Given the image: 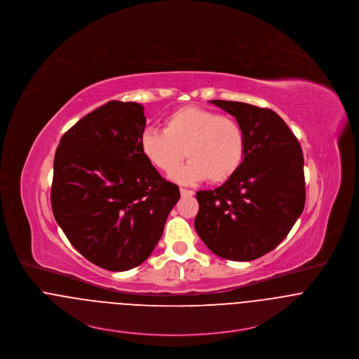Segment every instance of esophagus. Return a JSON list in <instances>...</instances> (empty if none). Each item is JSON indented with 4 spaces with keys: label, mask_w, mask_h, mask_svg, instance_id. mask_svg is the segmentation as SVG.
I'll list each match as a JSON object with an SVG mask.
<instances>
[{
    "label": "esophagus",
    "mask_w": 359,
    "mask_h": 359,
    "mask_svg": "<svg viewBox=\"0 0 359 359\" xmlns=\"http://www.w3.org/2000/svg\"><path fill=\"white\" fill-rule=\"evenodd\" d=\"M180 192H181V196H192L195 194L194 191H191V189H184V188H181Z\"/></svg>",
    "instance_id": "34e87169"
}]
</instances>
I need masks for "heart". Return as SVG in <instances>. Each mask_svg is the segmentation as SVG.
Instances as JSON below:
<instances>
[{"instance_id": "heart-1", "label": "heart", "mask_w": 359, "mask_h": 359, "mask_svg": "<svg viewBox=\"0 0 359 359\" xmlns=\"http://www.w3.org/2000/svg\"><path fill=\"white\" fill-rule=\"evenodd\" d=\"M142 155L156 168L172 174L182 159H191L174 178L182 184L230 180L244 159L245 138L237 121L200 107L171 112L163 130L147 129L140 140Z\"/></svg>"}]
</instances>
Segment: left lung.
<instances>
[{
    "mask_svg": "<svg viewBox=\"0 0 359 359\" xmlns=\"http://www.w3.org/2000/svg\"><path fill=\"white\" fill-rule=\"evenodd\" d=\"M244 131V159L214 191H198L195 229L218 257L245 262L274 250L300 217L306 201L302 147L271 109L238 101H210Z\"/></svg>",
    "mask_w": 359,
    "mask_h": 359,
    "instance_id": "8db88e82",
    "label": "left lung"
}]
</instances>
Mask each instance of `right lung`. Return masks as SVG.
I'll list each match as a JSON object with an SVG mask.
<instances>
[{"label": "right lung", "instance_id": "obj_1", "mask_svg": "<svg viewBox=\"0 0 359 359\" xmlns=\"http://www.w3.org/2000/svg\"><path fill=\"white\" fill-rule=\"evenodd\" d=\"M145 121L141 104L108 101L65 131L55 155V219L78 252L111 271L152 254L180 198L141 152Z\"/></svg>", "mask_w": 359, "mask_h": 359}]
</instances>
